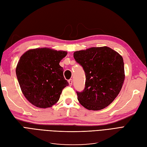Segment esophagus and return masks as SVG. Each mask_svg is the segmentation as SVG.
Listing matches in <instances>:
<instances>
[{
    "label": "esophagus",
    "mask_w": 147,
    "mask_h": 147,
    "mask_svg": "<svg viewBox=\"0 0 147 147\" xmlns=\"http://www.w3.org/2000/svg\"><path fill=\"white\" fill-rule=\"evenodd\" d=\"M68 82H69V85H70V86L72 85V83H73V80H72V79H70V80H68Z\"/></svg>",
    "instance_id": "esophagus-1"
}]
</instances>
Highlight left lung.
Segmentation results:
<instances>
[{
    "mask_svg": "<svg viewBox=\"0 0 147 147\" xmlns=\"http://www.w3.org/2000/svg\"><path fill=\"white\" fill-rule=\"evenodd\" d=\"M75 60L85 73V87L77 91L78 100L88 110L109 106L121 91L124 80L123 59L107 47H92L75 51Z\"/></svg>",
    "mask_w": 147,
    "mask_h": 147,
    "instance_id": "left-lung-1",
    "label": "left lung"
}]
</instances>
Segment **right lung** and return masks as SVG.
<instances>
[{
	"instance_id": "1",
	"label": "right lung",
	"mask_w": 147,
	"mask_h": 147,
	"mask_svg": "<svg viewBox=\"0 0 147 147\" xmlns=\"http://www.w3.org/2000/svg\"><path fill=\"white\" fill-rule=\"evenodd\" d=\"M67 54V51L42 48L30 50L20 57L16 77L24 96L34 106L51 107L69 85L59 65Z\"/></svg>"
}]
</instances>
